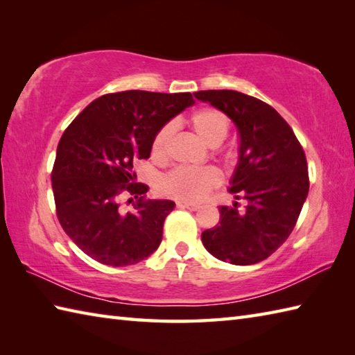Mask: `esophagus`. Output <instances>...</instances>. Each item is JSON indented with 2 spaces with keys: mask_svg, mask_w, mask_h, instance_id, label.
Returning <instances> with one entry per match:
<instances>
[{
  "mask_svg": "<svg viewBox=\"0 0 355 355\" xmlns=\"http://www.w3.org/2000/svg\"><path fill=\"white\" fill-rule=\"evenodd\" d=\"M177 206L183 209H189V210L200 209V205H195V202H177Z\"/></svg>",
  "mask_w": 355,
  "mask_h": 355,
  "instance_id": "1",
  "label": "esophagus"
}]
</instances>
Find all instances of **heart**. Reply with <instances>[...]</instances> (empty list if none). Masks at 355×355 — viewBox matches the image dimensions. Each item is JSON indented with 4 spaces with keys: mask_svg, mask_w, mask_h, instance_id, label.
<instances>
[{
    "mask_svg": "<svg viewBox=\"0 0 355 355\" xmlns=\"http://www.w3.org/2000/svg\"><path fill=\"white\" fill-rule=\"evenodd\" d=\"M192 130L209 146H220L230 130L229 117L223 111L202 107L193 111L189 117ZM172 134V125H163L150 143V157L155 162H163L168 153V141ZM220 184V173L214 168H187L180 166L164 177L162 189L172 198L195 202Z\"/></svg>",
    "mask_w": 355,
    "mask_h": 355,
    "instance_id": "b5f03b06",
    "label": "heart"
}]
</instances>
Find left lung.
Segmentation results:
<instances>
[{
  "label": "left lung",
  "instance_id": "1",
  "mask_svg": "<svg viewBox=\"0 0 355 355\" xmlns=\"http://www.w3.org/2000/svg\"><path fill=\"white\" fill-rule=\"evenodd\" d=\"M225 112L241 135L239 164L230 192L245 200L220 206V223L201 233L206 250L235 266L267 259L290 236L310 189L304 148L268 103L233 89L193 93Z\"/></svg>",
  "mask_w": 355,
  "mask_h": 355
}]
</instances>
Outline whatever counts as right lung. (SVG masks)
Here are the masks:
<instances>
[{
    "mask_svg": "<svg viewBox=\"0 0 355 355\" xmlns=\"http://www.w3.org/2000/svg\"><path fill=\"white\" fill-rule=\"evenodd\" d=\"M193 103L191 93L141 89L97 97L59 140L51 171L56 216L82 252L112 267L153 254L175 202L145 200L149 187L135 182L132 163L150 154L155 132ZM131 196L133 210L121 207Z\"/></svg>",
    "mask_w": 355,
    "mask_h": 355,
    "instance_id": "obj_1",
    "label": "right lung"
}]
</instances>
